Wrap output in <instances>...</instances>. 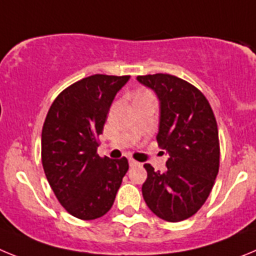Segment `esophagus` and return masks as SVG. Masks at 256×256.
I'll return each instance as SVG.
<instances>
[{"label": "esophagus", "instance_id": "1", "mask_svg": "<svg viewBox=\"0 0 256 256\" xmlns=\"http://www.w3.org/2000/svg\"><path fill=\"white\" fill-rule=\"evenodd\" d=\"M128 164H130V167H136V166H139L140 163L136 162V160H134L132 158H130V160H128Z\"/></svg>", "mask_w": 256, "mask_h": 256}]
</instances>
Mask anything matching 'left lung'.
Returning <instances> with one entry per match:
<instances>
[{
    "instance_id": "obj_1",
    "label": "left lung",
    "mask_w": 256,
    "mask_h": 256,
    "mask_svg": "<svg viewBox=\"0 0 256 256\" xmlns=\"http://www.w3.org/2000/svg\"><path fill=\"white\" fill-rule=\"evenodd\" d=\"M136 79L160 100L156 142L168 154L164 172L144 164L142 198L162 220H188L208 199L220 170L217 121L208 100L190 82L170 74Z\"/></svg>"
}]
</instances>
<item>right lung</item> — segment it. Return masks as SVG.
<instances>
[{"mask_svg": "<svg viewBox=\"0 0 256 256\" xmlns=\"http://www.w3.org/2000/svg\"><path fill=\"white\" fill-rule=\"evenodd\" d=\"M130 76L96 74L74 82L54 100L42 130V164L61 206L90 220L112 208L128 170L121 160L96 154L114 96Z\"/></svg>", "mask_w": 256, "mask_h": 256, "instance_id": "obj_1", "label": "right lung"}]
</instances>
